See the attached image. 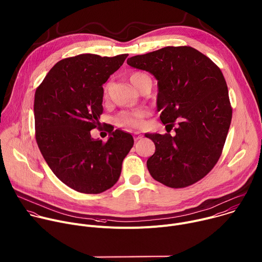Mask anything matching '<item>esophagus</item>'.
Returning a JSON list of instances; mask_svg holds the SVG:
<instances>
[{
  "label": "esophagus",
  "instance_id": "esophagus-1",
  "mask_svg": "<svg viewBox=\"0 0 262 262\" xmlns=\"http://www.w3.org/2000/svg\"><path fill=\"white\" fill-rule=\"evenodd\" d=\"M142 138V135H140L138 132H135L134 133V140L135 141H137V140H139V139H141Z\"/></svg>",
  "mask_w": 262,
  "mask_h": 262
}]
</instances>
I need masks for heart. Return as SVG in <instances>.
Returning <instances> with one entry per match:
<instances>
[{
    "label": "heart",
    "instance_id": "1",
    "mask_svg": "<svg viewBox=\"0 0 262 262\" xmlns=\"http://www.w3.org/2000/svg\"><path fill=\"white\" fill-rule=\"evenodd\" d=\"M145 74L141 72H134L130 75V81L131 83L137 89L139 85V82L142 77H144ZM145 116V112L141 110L133 111V112H124L117 118L116 122L118 126L121 127H139L141 125V120Z\"/></svg>",
    "mask_w": 262,
    "mask_h": 262
}]
</instances>
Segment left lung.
<instances>
[{"label":"left lung","mask_w":262,"mask_h":262,"mask_svg":"<svg viewBox=\"0 0 262 262\" xmlns=\"http://www.w3.org/2000/svg\"><path fill=\"white\" fill-rule=\"evenodd\" d=\"M133 68L158 80L157 110L176 135L145 133L156 150L147 169L156 181L170 188L190 186L218 162L230 127L232 110L219 67L190 46H167L127 60ZM165 127V128H166Z\"/></svg>","instance_id":"obj_1"}]
</instances>
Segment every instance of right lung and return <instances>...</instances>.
Segmentation results:
<instances>
[{
    "mask_svg": "<svg viewBox=\"0 0 262 262\" xmlns=\"http://www.w3.org/2000/svg\"><path fill=\"white\" fill-rule=\"evenodd\" d=\"M127 57L83 54L61 60L36 90L39 149L56 177L77 192L98 194L112 188L133 146L132 135L119 129L110 132L106 142L91 136L103 113V84Z\"/></svg>",
    "mask_w": 262,
    "mask_h": 262,
    "instance_id": "1",
    "label": "right lung"
}]
</instances>
